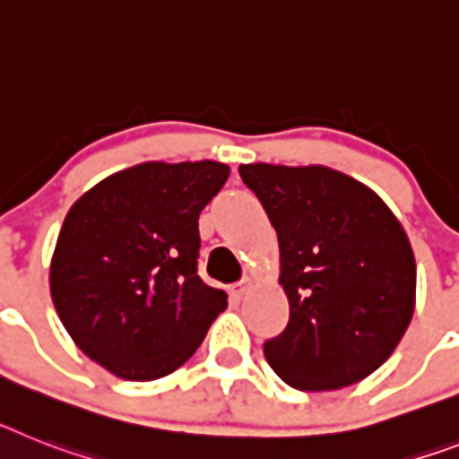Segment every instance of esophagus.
I'll use <instances>...</instances> for the list:
<instances>
[{
	"instance_id": "34e87169",
	"label": "esophagus",
	"mask_w": 459,
	"mask_h": 459,
	"mask_svg": "<svg viewBox=\"0 0 459 459\" xmlns=\"http://www.w3.org/2000/svg\"><path fill=\"white\" fill-rule=\"evenodd\" d=\"M249 289H252V280H249V277H242L240 282L230 287V296H233L236 301H240L242 296L249 294Z\"/></svg>"
}]
</instances>
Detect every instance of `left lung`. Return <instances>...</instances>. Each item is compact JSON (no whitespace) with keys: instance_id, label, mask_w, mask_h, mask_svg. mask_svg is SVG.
Instances as JSON below:
<instances>
[{"instance_id":"obj_1","label":"left lung","mask_w":459,"mask_h":459,"mask_svg":"<svg viewBox=\"0 0 459 459\" xmlns=\"http://www.w3.org/2000/svg\"><path fill=\"white\" fill-rule=\"evenodd\" d=\"M280 242L289 325L264 342L273 371L303 392L359 383L406 333L415 259L371 188L325 165H240Z\"/></svg>"}]
</instances>
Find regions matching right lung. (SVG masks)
<instances>
[{
  "label": "right lung",
  "mask_w": 459,
  "mask_h": 459,
  "mask_svg": "<svg viewBox=\"0 0 459 459\" xmlns=\"http://www.w3.org/2000/svg\"><path fill=\"white\" fill-rule=\"evenodd\" d=\"M229 165L140 163L107 177L65 217L51 296L72 341L126 380L163 378L229 301L198 275V217Z\"/></svg>",
  "instance_id": "add662e5"
}]
</instances>
